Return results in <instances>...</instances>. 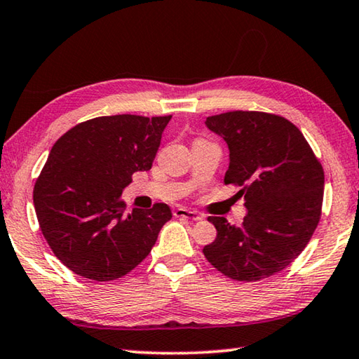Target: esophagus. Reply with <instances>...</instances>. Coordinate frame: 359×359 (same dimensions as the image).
<instances>
[{
	"label": "esophagus",
	"mask_w": 359,
	"mask_h": 359,
	"mask_svg": "<svg viewBox=\"0 0 359 359\" xmlns=\"http://www.w3.org/2000/svg\"><path fill=\"white\" fill-rule=\"evenodd\" d=\"M174 217H179V218H187V220H191V222H199L201 220V215L196 214V212L193 210H188V209H184V208H179L174 210Z\"/></svg>",
	"instance_id": "1"
}]
</instances>
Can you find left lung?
I'll return each mask as SVG.
<instances>
[{
  "mask_svg": "<svg viewBox=\"0 0 359 359\" xmlns=\"http://www.w3.org/2000/svg\"><path fill=\"white\" fill-rule=\"evenodd\" d=\"M224 139V184L239 185L247 214L241 226L209 217L217 238L204 257L233 280L257 282L290 266L320 222L325 172L296 126L274 114L233 111L205 118Z\"/></svg>",
  "mask_w": 359,
  "mask_h": 359,
  "instance_id": "1",
  "label": "left lung"
}]
</instances>
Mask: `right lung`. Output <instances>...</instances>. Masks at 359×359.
<instances>
[{
    "instance_id": "1",
    "label": "right lung",
    "mask_w": 359,
    "mask_h": 359,
    "mask_svg": "<svg viewBox=\"0 0 359 359\" xmlns=\"http://www.w3.org/2000/svg\"><path fill=\"white\" fill-rule=\"evenodd\" d=\"M171 115H111L76 125L50 150L33 190L42 234L74 274L95 282L128 274L171 220L168 204L126 212L120 194L149 171Z\"/></svg>"
}]
</instances>
